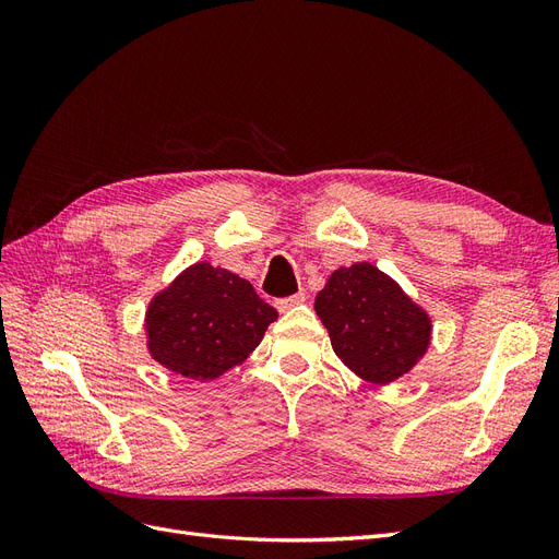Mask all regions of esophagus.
<instances>
[{"mask_svg": "<svg viewBox=\"0 0 559 559\" xmlns=\"http://www.w3.org/2000/svg\"><path fill=\"white\" fill-rule=\"evenodd\" d=\"M300 302H306V292H298V294H294V296L280 298V300L275 302V306H277L280 312H286V310H292V308L300 306Z\"/></svg>", "mask_w": 559, "mask_h": 559, "instance_id": "34e87169", "label": "esophagus"}]
</instances>
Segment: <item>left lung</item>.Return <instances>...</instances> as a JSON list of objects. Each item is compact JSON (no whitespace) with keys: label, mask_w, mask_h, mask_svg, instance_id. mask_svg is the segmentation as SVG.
<instances>
[{"label":"left lung","mask_w":559,"mask_h":559,"mask_svg":"<svg viewBox=\"0 0 559 559\" xmlns=\"http://www.w3.org/2000/svg\"><path fill=\"white\" fill-rule=\"evenodd\" d=\"M314 310L337 359L376 384L408 373L431 341L427 312L370 263L335 270L317 294Z\"/></svg>","instance_id":"8db88e82"}]
</instances>
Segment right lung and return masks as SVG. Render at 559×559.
<instances>
[{
    "label": "right lung",
    "mask_w": 559,
    "mask_h": 559,
    "mask_svg": "<svg viewBox=\"0 0 559 559\" xmlns=\"http://www.w3.org/2000/svg\"><path fill=\"white\" fill-rule=\"evenodd\" d=\"M277 310L226 267L195 263L146 310L148 352L173 373L212 380L257 349Z\"/></svg>",
    "instance_id": "right-lung-1"
}]
</instances>
